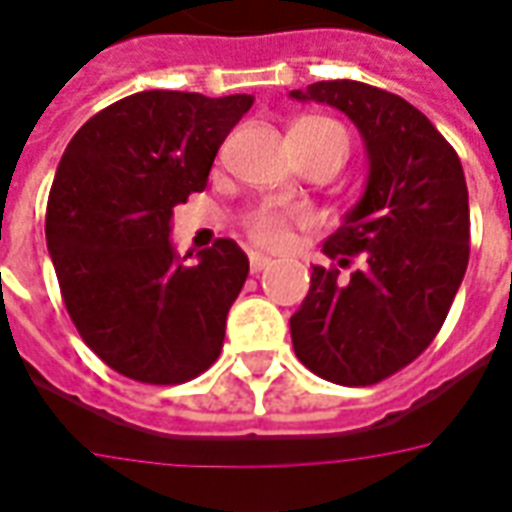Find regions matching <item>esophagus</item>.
Here are the masks:
<instances>
[{
    "label": "esophagus",
    "instance_id": "34e87169",
    "mask_svg": "<svg viewBox=\"0 0 512 512\" xmlns=\"http://www.w3.org/2000/svg\"><path fill=\"white\" fill-rule=\"evenodd\" d=\"M271 266H274V260H271V257L255 255V252L249 255V271H252V274H260V271H266V268Z\"/></svg>",
    "mask_w": 512,
    "mask_h": 512
}]
</instances>
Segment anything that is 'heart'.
Listing matches in <instances>:
<instances>
[{
	"label": "heart",
	"instance_id": "b5f03b06",
	"mask_svg": "<svg viewBox=\"0 0 512 512\" xmlns=\"http://www.w3.org/2000/svg\"><path fill=\"white\" fill-rule=\"evenodd\" d=\"M293 135H304L314 143H331L336 149L344 151L347 157V135L339 124L328 119H301L293 124ZM249 233L257 244L263 246H282L287 241V219L276 211H260L249 219Z\"/></svg>",
	"mask_w": 512,
	"mask_h": 512
}]
</instances>
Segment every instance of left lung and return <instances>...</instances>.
I'll return each mask as SVG.
<instances>
[{
    "mask_svg": "<svg viewBox=\"0 0 512 512\" xmlns=\"http://www.w3.org/2000/svg\"><path fill=\"white\" fill-rule=\"evenodd\" d=\"M358 127L366 187L325 238L350 280L312 266L304 304L290 317L293 350L309 372L336 385H374L426 350L445 323L469 263V195L461 160L423 113L399 94L358 81L295 89Z\"/></svg>",
    "mask_w": 512,
    "mask_h": 512,
    "instance_id": "obj_1",
    "label": "left lung"
}]
</instances>
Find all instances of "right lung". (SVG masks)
I'll return each mask as SVG.
<instances>
[{
    "label": "right lung",
    "instance_id": "add662e5",
    "mask_svg": "<svg viewBox=\"0 0 512 512\" xmlns=\"http://www.w3.org/2000/svg\"><path fill=\"white\" fill-rule=\"evenodd\" d=\"M252 102L140 92L92 116L64 149L45 214L51 263L83 342L130 380L176 385L219 358L249 260L219 238L189 263L170 230Z\"/></svg>",
    "mask_w": 512,
    "mask_h": 512
}]
</instances>
